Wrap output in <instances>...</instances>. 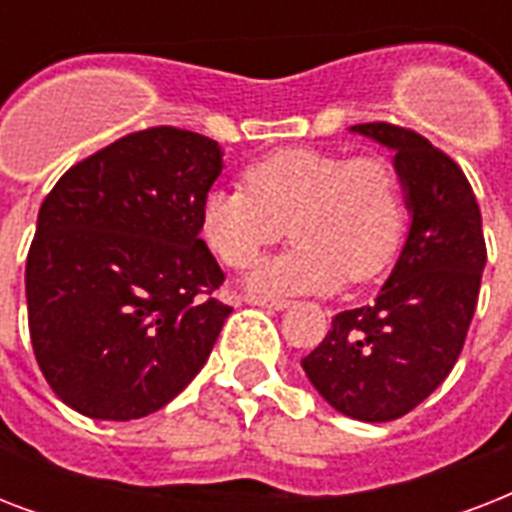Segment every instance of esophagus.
<instances>
[{
    "label": "esophagus",
    "mask_w": 512,
    "mask_h": 512,
    "mask_svg": "<svg viewBox=\"0 0 512 512\" xmlns=\"http://www.w3.org/2000/svg\"><path fill=\"white\" fill-rule=\"evenodd\" d=\"M249 305H260V308H271V311H284L289 308V300L284 297H265V295H247Z\"/></svg>",
    "instance_id": "obj_1"
}]
</instances>
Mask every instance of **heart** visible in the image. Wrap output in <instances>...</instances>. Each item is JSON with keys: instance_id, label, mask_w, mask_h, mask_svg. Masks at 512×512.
<instances>
[{"instance_id": "heart-1", "label": "heart", "mask_w": 512, "mask_h": 512, "mask_svg": "<svg viewBox=\"0 0 512 512\" xmlns=\"http://www.w3.org/2000/svg\"><path fill=\"white\" fill-rule=\"evenodd\" d=\"M244 188H212L199 228L209 252L244 271L287 233L295 247L252 276L255 292L366 284L396 260L406 231L401 175L382 156L292 146L249 162Z\"/></svg>"}]
</instances>
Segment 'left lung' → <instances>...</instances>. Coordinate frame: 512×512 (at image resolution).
<instances>
[{"mask_svg": "<svg viewBox=\"0 0 512 512\" xmlns=\"http://www.w3.org/2000/svg\"><path fill=\"white\" fill-rule=\"evenodd\" d=\"M353 132L396 151L412 225L374 303L337 313L303 369L345 417L390 422L422 404L457 364L476 313L486 241L476 193L452 156L390 122L356 124Z\"/></svg>", "mask_w": 512, "mask_h": 512, "instance_id": "obj_1", "label": "left lung"}]
</instances>
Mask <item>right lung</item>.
I'll return each instance as SVG.
<instances>
[{"label":"right lung","mask_w":512,"mask_h":512,"mask_svg":"<svg viewBox=\"0 0 512 512\" xmlns=\"http://www.w3.org/2000/svg\"><path fill=\"white\" fill-rule=\"evenodd\" d=\"M223 172L212 138L130 132L44 196L26 260L28 332L55 396L92 420H138L199 374L231 305L199 233Z\"/></svg>","instance_id":"add662e5"}]
</instances>
